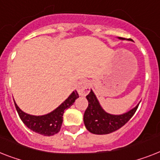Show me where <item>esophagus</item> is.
I'll return each instance as SVG.
<instances>
[{"mask_svg":"<svg viewBox=\"0 0 160 160\" xmlns=\"http://www.w3.org/2000/svg\"><path fill=\"white\" fill-rule=\"evenodd\" d=\"M77 91L80 95H85L89 92V83L88 80H81L77 87Z\"/></svg>","mask_w":160,"mask_h":160,"instance_id":"1","label":"esophagus"}]
</instances>
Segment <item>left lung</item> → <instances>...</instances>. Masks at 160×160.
<instances>
[{"label":"left lung","instance_id":"left-lung-1","mask_svg":"<svg viewBox=\"0 0 160 160\" xmlns=\"http://www.w3.org/2000/svg\"><path fill=\"white\" fill-rule=\"evenodd\" d=\"M86 98L89 105L84 114V126L89 132L96 135L109 134L123 127L132 118L139 106L122 115H112L102 109L92 89Z\"/></svg>","mask_w":160,"mask_h":160}]
</instances>
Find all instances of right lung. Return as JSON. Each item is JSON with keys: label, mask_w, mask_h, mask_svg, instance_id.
Listing matches in <instances>:
<instances>
[{"label": "right lung", "mask_w": 160, "mask_h": 160, "mask_svg": "<svg viewBox=\"0 0 160 160\" xmlns=\"http://www.w3.org/2000/svg\"><path fill=\"white\" fill-rule=\"evenodd\" d=\"M77 98H79V94L77 91L75 90L59 107L51 112L50 113L42 116H33L25 113L17 106L15 102V105L19 118L26 127L36 133L50 136L60 132L63 122L64 111L71 107Z\"/></svg>", "instance_id": "right-lung-1"}]
</instances>
